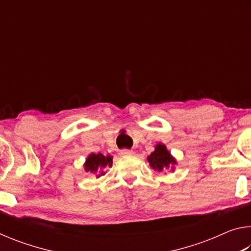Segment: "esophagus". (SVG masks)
Returning <instances> with one entry per match:
<instances>
[{
	"instance_id": "1",
	"label": "esophagus",
	"mask_w": 251,
	"mask_h": 251,
	"mask_svg": "<svg viewBox=\"0 0 251 251\" xmlns=\"http://www.w3.org/2000/svg\"><path fill=\"white\" fill-rule=\"evenodd\" d=\"M120 154L122 156H129V155H133V151H131V150H126V148H124V150H122L120 151Z\"/></svg>"
}]
</instances>
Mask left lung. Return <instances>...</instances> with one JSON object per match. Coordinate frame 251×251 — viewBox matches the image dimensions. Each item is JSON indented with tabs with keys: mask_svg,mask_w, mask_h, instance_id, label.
Instances as JSON below:
<instances>
[{
	"mask_svg": "<svg viewBox=\"0 0 251 251\" xmlns=\"http://www.w3.org/2000/svg\"><path fill=\"white\" fill-rule=\"evenodd\" d=\"M147 159L151 166L158 172L166 171L176 164V160L173 158L171 152L166 150L165 145H161V144H158L155 147V151H152Z\"/></svg>",
	"mask_w": 251,
	"mask_h": 251,
	"instance_id": "obj_1",
	"label": "left lung"
}]
</instances>
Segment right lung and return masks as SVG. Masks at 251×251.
Wrapping results in <instances>:
<instances>
[{
  "label": "right lung",
  "mask_w": 251,
  "mask_h": 251,
  "mask_svg": "<svg viewBox=\"0 0 251 251\" xmlns=\"http://www.w3.org/2000/svg\"><path fill=\"white\" fill-rule=\"evenodd\" d=\"M113 164L112 156H104L103 154H91L85 163V171L92 174H96L97 177L105 175L104 169L106 167H110Z\"/></svg>",
  "instance_id": "right-lung-1"
}]
</instances>
